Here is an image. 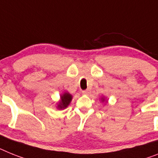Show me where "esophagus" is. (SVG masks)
<instances>
[{
	"label": "esophagus",
	"instance_id": "esophagus-1",
	"mask_svg": "<svg viewBox=\"0 0 158 158\" xmlns=\"http://www.w3.org/2000/svg\"><path fill=\"white\" fill-rule=\"evenodd\" d=\"M82 93L83 94H89L90 93V90L89 89H87V90H83V91H82Z\"/></svg>",
	"mask_w": 158,
	"mask_h": 158
}]
</instances>
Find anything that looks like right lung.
I'll return each instance as SVG.
<instances>
[{"label":"right lung","instance_id":"right-lung-1","mask_svg":"<svg viewBox=\"0 0 158 158\" xmlns=\"http://www.w3.org/2000/svg\"><path fill=\"white\" fill-rule=\"evenodd\" d=\"M72 96L69 93H64L62 96H61V101L58 105V108L59 109H63V108H66L67 106L69 105L70 102L71 101Z\"/></svg>","mask_w":158,"mask_h":158}]
</instances>
